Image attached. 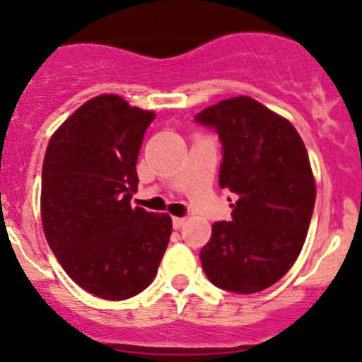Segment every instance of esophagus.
Returning <instances> with one entry per match:
<instances>
[{
    "mask_svg": "<svg viewBox=\"0 0 362 362\" xmlns=\"http://www.w3.org/2000/svg\"><path fill=\"white\" fill-rule=\"evenodd\" d=\"M185 217H173V228L175 229H182L184 228V224H185Z\"/></svg>",
    "mask_w": 362,
    "mask_h": 362,
    "instance_id": "1",
    "label": "esophagus"
}]
</instances>
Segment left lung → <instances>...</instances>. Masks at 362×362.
<instances>
[{"instance_id":"obj_1","label":"left lung","mask_w":362,"mask_h":362,"mask_svg":"<svg viewBox=\"0 0 362 362\" xmlns=\"http://www.w3.org/2000/svg\"><path fill=\"white\" fill-rule=\"evenodd\" d=\"M194 120L218 134V185L236 196L233 218L215 222L199 252L204 275L229 293L268 289L294 264L312 221L315 182L305 144L289 120L247 96Z\"/></svg>"}]
</instances>
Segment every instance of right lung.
<instances>
[{
  "instance_id": "add662e5",
  "label": "right lung",
  "mask_w": 362,
  "mask_h": 362,
  "mask_svg": "<svg viewBox=\"0 0 362 362\" xmlns=\"http://www.w3.org/2000/svg\"><path fill=\"white\" fill-rule=\"evenodd\" d=\"M152 120V112L103 94L54 133L43 159L47 242L73 282L110 301L147 289L170 242V215L131 206Z\"/></svg>"
}]
</instances>
